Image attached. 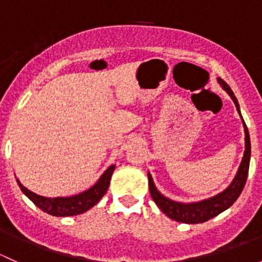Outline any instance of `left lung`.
Masks as SVG:
<instances>
[{"mask_svg":"<svg viewBox=\"0 0 262 262\" xmlns=\"http://www.w3.org/2000/svg\"><path fill=\"white\" fill-rule=\"evenodd\" d=\"M218 82L219 84L223 87L224 91H227V94H228L229 96H231V99L233 100L234 105H236L237 107V112L239 113L238 101H237L236 96H234L231 87L222 80V78H218ZM239 115H241V113H239ZM242 123H244V128H245L244 158H242V162L241 165H239L238 171H237L236 173V178L233 179V181L231 182V185H229L224 191L216 194L215 196L202 200V202L189 203V204L173 202V200L163 196V195L156 189L155 184H153L152 176H150V173L148 172V185H149L150 196H152V199L155 200L157 207L160 208V209L162 210L168 218L173 219V221L176 222H182V223H189V224L203 223V222L209 221V219L214 218L215 215H218V214H221L226 209H228V208L231 207L237 199H238V196L241 195L242 190H244L245 187L246 180H247L248 167H250V157H251L250 134H248V129L247 126H246L244 119H242Z\"/></svg>","mask_w":262,"mask_h":262,"instance_id":"left-lung-1","label":"left lung"}]
</instances>
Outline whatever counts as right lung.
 Returning <instances> with one entry per match:
<instances>
[{
  "instance_id": "1",
  "label": "right lung",
  "mask_w": 262,
  "mask_h": 262,
  "mask_svg": "<svg viewBox=\"0 0 262 262\" xmlns=\"http://www.w3.org/2000/svg\"><path fill=\"white\" fill-rule=\"evenodd\" d=\"M115 170V165H112L104 173L101 178L97 180L96 184L92 187H90L86 191L80 192L77 195L67 198H46L40 196V195L35 194V192L30 191L26 189L20 181H17V185L20 186L21 191L43 212L50 214L54 216H71V215H78L87 212L91 209L94 205H96L100 202L105 192L107 191L112 180V175Z\"/></svg>"
}]
</instances>
